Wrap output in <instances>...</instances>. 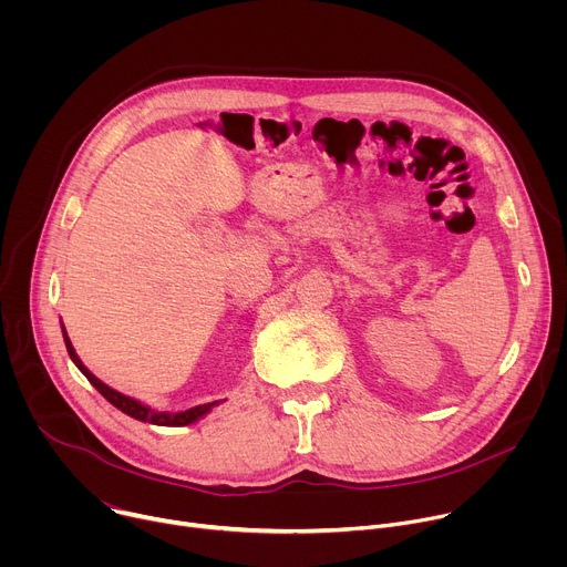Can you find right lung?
<instances>
[{
    "mask_svg": "<svg viewBox=\"0 0 567 567\" xmlns=\"http://www.w3.org/2000/svg\"><path fill=\"white\" fill-rule=\"evenodd\" d=\"M62 337H64L66 352H69L71 361L78 365V370L90 379V383L112 403V406H116L118 411H123L125 415H130V417H134V420H138V422H150V424H156V426H186V424H193V422H197L199 417H204L213 406H217V401H210V403H202V406H195V409H188V411H182V413H158V411H152V409L143 406L141 401H136V399H132V396H125V394L116 392L114 388L105 385L101 379H96V377L83 365V361L78 359V354H75L71 341H69L64 328H62Z\"/></svg>",
    "mask_w": 567,
    "mask_h": 567,
    "instance_id": "add662e5",
    "label": "right lung"
}]
</instances>
